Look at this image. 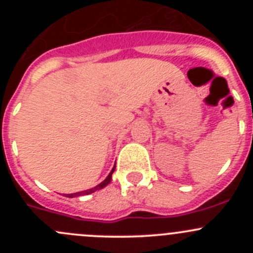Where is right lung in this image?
<instances>
[{
	"label": "right lung",
	"mask_w": 253,
	"mask_h": 253,
	"mask_svg": "<svg viewBox=\"0 0 253 253\" xmlns=\"http://www.w3.org/2000/svg\"><path fill=\"white\" fill-rule=\"evenodd\" d=\"M114 171H115V167H114V169L111 170V172H110V174H109L108 177H106L105 180L103 181V182H101V183H99L98 186H95V187L90 188V190L82 191V192H77V193H72V195H67V197H77V196L89 195V193H93V192H95V191H98V190H101V188H104V187H105V186H108L109 183H110V181H111V176H112V172H114Z\"/></svg>",
	"instance_id": "obj_1"
}]
</instances>
